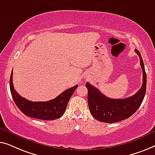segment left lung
I'll list each match as a JSON object with an SVG mask.
<instances>
[{"label": "left lung", "instance_id": "obj_1", "mask_svg": "<svg viewBox=\"0 0 155 155\" xmlns=\"http://www.w3.org/2000/svg\"><path fill=\"white\" fill-rule=\"evenodd\" d=\"M140 58L143 69V85L136 94L127 98L112 99L102 94L98 89L86 83L88 102L91 114L95 119L104 123H114L128 119L140 107L146 92L147 77L142 57L138 50H135Z\"/></svg>", "mask_w": 155, "mask_h": 155}]
</instances>
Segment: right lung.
Instances as JSON below:
<instances>
[{
    "label": "right lung",
    "mask_w": 155,
    "mask_h": 155,
    "mask_svg": "<svg viewBox=\"0 0 155 155\" xmlns=\"http://www.w3.org/2000/svg\"><path fill=\"white\" fill-rule=\"evenodd\" d=\"M12 74V71L10 78V88L15 103L26 116L42 120H55L60 118L64 114L69 99L78 87V85H76L49 101L32 102L24 98L15 90Z\"/></svg>",
    "instance_id": "1"
}]
</instances>
